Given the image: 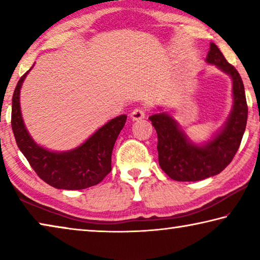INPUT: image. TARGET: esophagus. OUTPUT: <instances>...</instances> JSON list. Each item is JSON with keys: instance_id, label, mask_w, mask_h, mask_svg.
<instances>
[{"instance_id": "34e87169", "label": "esophagus", "mask_w": 260, "mask_h": 260, "mask_svg": "<svg viewBox=\"0 0 260 260\" xmlns=\"http://www.w3.org/2000/svg\"><path fill=\"white\" fill-rule=\"evenodd\" d=\"M131 117L133 120H141L146 117V109L144 108H135L131 113Z\"/></svg>"}]
</instances>
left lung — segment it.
Masks as SVG:
<instances>
[{
    "label": "left lung",
    "instance_id": "8db88e82",
    "mask_svg": "<svg viewBox=\"0 0 260 260\" xmlns=\"http://www.w3.org/2000/svg\"><path fill=\"white\" fill-rule=\"evenodd\" d=\"M206 63L214 64L233 81V109L227 121L212 140L195 144L170 114L160 112L149 117L158 136L157 150L160 169L175 181H199L219 174L233 160L243 138L248 105L244 86L237 70L211 43Z\"/></svg>",
    "mask_w": 260,
    "mask_h": 260
}]
</instances>
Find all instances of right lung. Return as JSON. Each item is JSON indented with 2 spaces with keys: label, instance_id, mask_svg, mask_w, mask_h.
Segmentation results:
<instances>
[{
  "label": "right lung",
  "instance_id": "add662e5",
  "mask_svg": "<svg viewBox=\"0 0 260 260\" xmlns=\"http://www.w3.org/2000/svg\"><path fill=\"white\" fill-rule=\"evenodd\" d=\"M29 70L19 79L12 96L11 126L19 150L35 173L51 187L80 190L100 183L111 171L114 142L127 116L121 114L108 121L76 149L63 152L48 150L34 142L21 117L20 88Z\"/></svg>",
  "mask_w": 260,
  "mask_h": 260
}]
</instances>
